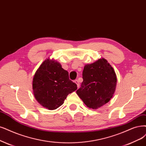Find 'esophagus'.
I'll return each instance as SVG.
<instances>
[{
	"label": "esophagus",
	"instance_id": "esophagus-1",
	"mask_svg": "<svg viewBox=\"0 0 146 146\" xmlns=\"http://www.w3.org/2000/svg\"><path fill=\"white\" fill-rule=\"evenodd\" d=\"M74 82L76 84V85H77V87H78V88H79V86H80V84H79V80H78V79H76V80H74Z\"/></svg>",
	"mask_w": 146,
	"mask_h": 146
}]
</instances>
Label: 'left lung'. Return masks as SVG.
I'll list each match as a JSON object with an SVG mask.
<instances>
[{
  "label": "left lung",
  "instance_id": "1",
  "mask_svg": "<svg viewBox=\"0 0 146 146\" xmlns=\"http://www.w3.org/2000/svg\"><path fill=\"white\" fill-rule=\"evenodd\" d=\"M83 82L76 93L90 108L96 110L105 105L114 94L117 76L114 70L104 58L85 65Z\"/></svg>",
  "mask_w": 146,
  "mask_h": 146
}]
</instances>
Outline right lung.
I'll use <instances>...</instances> for the list:
<instances>
[{"mask_svg":"<svg viewBox=\"0 0 146 146\" xmlns=\"http://www.w3.org/2000/svg\"><path fill=\"white\" fill-rule=\"evenodd\" d=\"M77 88V85L70 80L67 70L58 62L49 58L37 69L32 81L35 98L49 110L61 106L67 96Z\"/></svg>","mask_w":146,"mask_h":146,"instance_id":"1","label":"right lung"}]
</instances>
